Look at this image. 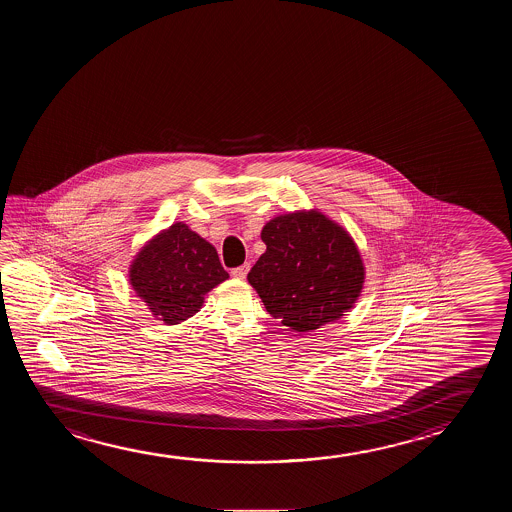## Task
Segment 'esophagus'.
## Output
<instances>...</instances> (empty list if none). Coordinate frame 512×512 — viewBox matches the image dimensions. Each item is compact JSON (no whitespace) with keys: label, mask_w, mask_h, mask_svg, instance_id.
<instances>
[{"label":"esophagus","mask_w":512,"mask_h":512,"mask_svg":"<svg viewBox=\"0 0 512 512\" xmlns=\"http://www.w3.org/2000/svg\"><path fill=\"white\" fill-rule=\"evenodd\" d=\"M248 271H250V264H243V266L234 267V269H232V276L237 278V280H245Z\"/></svg>","instance_id":"esophagus-1"}]
</instances>
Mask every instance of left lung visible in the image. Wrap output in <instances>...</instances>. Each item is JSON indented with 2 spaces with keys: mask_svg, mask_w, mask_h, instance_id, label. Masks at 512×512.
<instances>
[{
  "mask_svg": "<svg viewBox=\"0 0 512 512\" xmlns=\"http://www.w3.org/2000/svg\"><path fill=\"white\" fill-rule=\"evenodd\" d=\"M266 252L248 283L267 312L289 331L310 333L340 320L363 292V257L347 229L317 209L269 220L260 232Z\"/></svg>",
  "mask_w": 512,
  "mask_h": 512,
  "instance_id": "1",
  "label": "left lung"
}]
</instances>
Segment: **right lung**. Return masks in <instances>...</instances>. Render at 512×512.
Masks as SVG:
<instances>
[{"mask_svg":"<svg viewBox=\"0 0 512 512\" xmlns=\"http://www.w3.org/2000/svg\"><path fill=\"white\" fill-rule=\"evenodd\" d=\"M227 278L215 246L183 222L146 241L128 269L135 296L167 326L200 312L204 296Z\"/></svg>","mask_w":512,"mask_h":512,"instance_id":"obj_1","label":"right lung"}]
</instances>
